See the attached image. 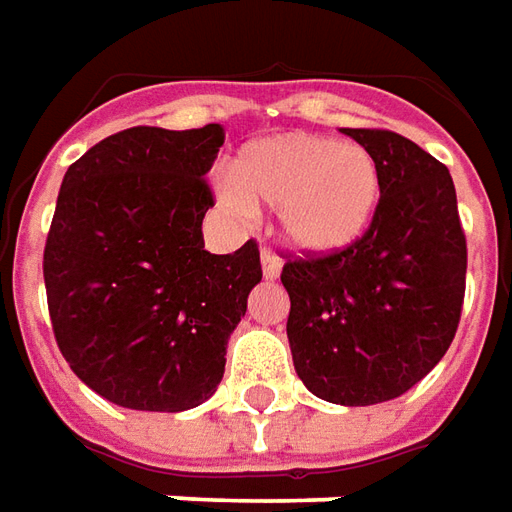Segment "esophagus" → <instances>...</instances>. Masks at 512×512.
<instances>
[{
    "label": "esophagus",
    "instance_id": "1",
    "mask_svg": "<svg viewBox=\"0 0 512 512\" xmlns=\"http://www.w3.org/2000/svg\"><path fill=\"white\" fill-rule=\"evenodd\" d=\"M262 273L264 278H278L281 273V259L270 248L262 250Z\"/></svg>",
    "mask_w": 512,
    "mask_h": 512
}]
</instances>
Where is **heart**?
Masks as SVG:
<instances>
[{
	"label": "heart",
	"mask_w": 512,
	"mask_h": 512,
	"mask_svg": "<svg viewBox=\"0 0 512 512\" xmlns=\"http://www.w3.org/2000/svg\"><path fill=\"white\" fill-rule=\"evenodd\" d=\"M231 203L276 209L295 253L334 256L368 234L382 203V175L359 144L287 133L250 144L231 164Z\"/></svg>",
	"instance_id": "b5f03b06"
}]
</instances>
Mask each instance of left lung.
Segmentation results:
<instances>
[{"label":"left lung","mask_w":512,"mask_h":512,"mask_svg":"<svg viewBox=\"0 0 512 512\" xmlns=\"http://www.w3.org/2000/svg\"><path fill=\"white\" fill-rule=\"evenodd\" d=\"M382 175L370 231L334 256H295L292 362L323 401L368 407L407 393L449 351L465 295V234L449 169L393 130L343 128Z\"/></svg>","instance_id":"obj_1"}]
</instances>
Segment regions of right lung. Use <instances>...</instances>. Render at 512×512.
<instances>
[{
	"label": "right lung",
	"instance_id": "obj_1",
	"mask_svg": "<svg viewBox=\"0 0 512 512\" xmlns=\"http://www.w3.org/2000/svg\"><path fill=\"white\" fill-rule=\"evenodd\" d=\"M220 125L128 128L66 169L44 248L63 359L94 393L144 412L214 396L225 345L262 281L259 245L203 248Z\"/></svg>",
	"mask_w": 512,
	"mask_h": 512
}]
</instances>
